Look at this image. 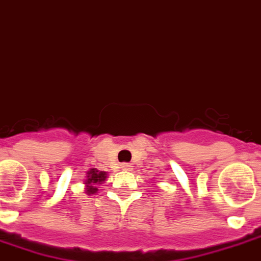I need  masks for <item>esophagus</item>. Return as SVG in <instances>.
Wrapping results in <instances>:
<instances>
[{
	"label": "esophagus",
	"mask_w": 261,
	"mask_h": 261,
	"mask_svg": "<svg viewBox=\"0 0 261 261\" xmlns=\"http://www.w3.org/2000/svg\"><path fill=\"white\" fill-rule=\"evenodd\" d=\"M120 167H122L123 170H131V169H133V166H131L130 164H122L120 165Z\"/></svg>",
	"instance_id": "esophagus-1"
}]
</instances>
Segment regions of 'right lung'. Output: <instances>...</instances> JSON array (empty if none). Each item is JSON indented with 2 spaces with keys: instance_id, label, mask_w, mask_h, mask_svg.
<instances>
[{
  "instance_id": "1",
  "label": "right lung",
  "mask_w": 261,
  "mask_h": 261,
  "mask_svg": "<svg viewBox=\"0 0 261 261\" xmlns=\"http://www.w3.org/2000/svg\"><path fill=\"white\" fill-rule=\"evenodd\" d=\"M107 178V173L106 171H99L96 169H90L87 171V179L84 181L86 184V193L88 196L95 194L97 192V185L105 182Z\"/></svg>"
}]
</instances>
